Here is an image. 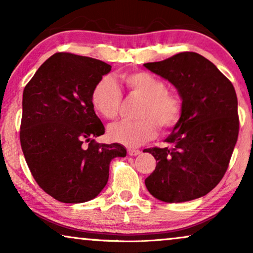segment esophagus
I'll use <instances>...</instances> for the list:
<instances>
[{
    "label": "esophagus",
    "instance_id": "esophagus-1",
    "mask_svg": "<svg viewBox=\"0 0 253 253\" xmlns=\"http://www.w3.org/2000/svg\"><path fill=\"white\" fill-rule=\"evenodd\" d=\"M127 154L130 155V157H134V155H138L140 154V151L139 150H127Z\"/></svg>",
    "mask_w": 253,
    "mask_h": 253
}]
</instances>
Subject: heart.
<instances>
[{
  "mask_svg": "<svg viewBox=\"0 0 253 253\" xmlns=\"http://www.w3.org/2000/svg\"><path fill=\"white\" fill-rule=\"evenodd\" d=\"M131 94L143 99L137 121H122L108 127L113 140L126 146L136 147L152 139L157 134V124L161 129H169L177 122L181 115V101L178 96L167 91V86L160 79L144 71L126 72L121 75ZM122 94L116 82L109 76L99 79L91 93L93 108L107 120H114L119 114Z\"/></svg>",
  "mask_w": 253,
  "mask_h": 253,
  "instance_id": "b5f03b06",
  "label": "heart"
}]
</instances>
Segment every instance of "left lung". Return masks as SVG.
<instances>
[{
    "mask_svg": "<svg viewBox=\"0 0 253 253\" xmlns=\"http://www.w3.org/2000/svg\"><path fill=\"white\" fill-rule=\"evenodd\" d=\"M144 67L174 85L182 100L178 122L166 138L171 147L145 150L158 161L145 185L165 203L200 198L222 179L236 145L234 86L212 62L192 51Z\"/></svg>",
    "mask_w": 253,
    "mask_h": 253,
    "instance_id": "left-lung-1",
    "label": "left lung"
}]
</instances>
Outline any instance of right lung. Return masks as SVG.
<instances>
[{"label":"right lung","instance_id":"1","mask_svg":"<svg viewBox=\"0 0 253 253\" xmlns=\"http://www.w3.org/2000/svg\"><path fill=\"white\" fill-rule=\"evenodd\" d=\"M112 65L95 58L56 53L38 69L23 92L20 145L34 179L58 202L94 199L109 177L121 144H98L105 126L91 102L92 89ZM88 141L89 146H82Z\"/></svg>","mask_w":253,"mask_h":253}]
</instances>
